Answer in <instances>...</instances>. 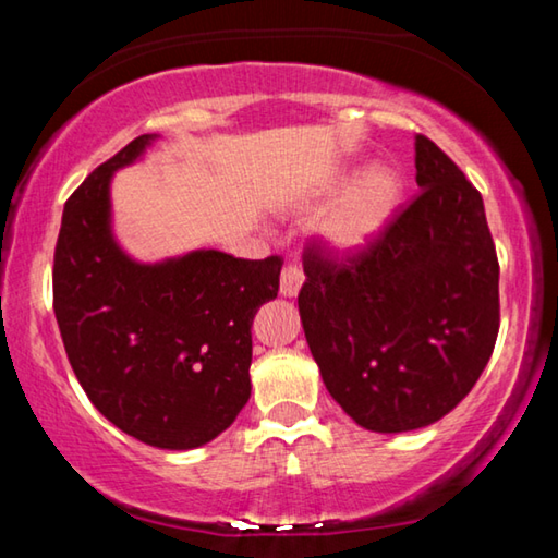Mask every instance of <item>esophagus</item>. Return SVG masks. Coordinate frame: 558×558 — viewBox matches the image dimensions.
Instances as JSON below:
<instances>
[{"label": "esophagus", "mask_w": 558, "mask_h": 558, "mask_svg": "<svg viewBox=\"0 0 558 558\" xmlns=\"http://www.w3.org/2000/svg\"><path fill=\"white\" fill-rule=\"evenodd\" d=\"M302 282H305V272H302L298 266H286L280 272V295L282 298H295Z\"/></svg>", "instance_id": "1"}]
</instances>
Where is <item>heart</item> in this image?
<instances>
[{
  "label": "heart",
  "mask_w": 558,
  "mask_h": 558,
  "mask_svg": "<svg viewBox=\"0 0 558 558\" xmlns=\"http://www.w3.org/2000/svg\"><path fill=\"white\" fill-rule=\"evenodd\" d=\"M339 182L327 189L335 192ZM401 177L393 167L374 162L364 167L317 221V233L337 256H356L369 248L391 223L401 202Z\"/></svg>",
  "instance_id": "obj_1"
}]
</instances>
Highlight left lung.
I'll use <instances>...</instances> for the list:
<instances>
[{
	"instance_id": "obj_1",
	"label": "left lung",
	"mask_w": 558,
	"mask_h": 558,
	"mask_svg": "<svg viewBox=\"0 0 558 558\" xmlns=\"http://www.w3.org/2000/svg\"><path fill=\"white\" fill-rule=\"evenodd\" d=\"M421 194L369 248L335 266L305 253L298 295L310 352L332 399L374 433L440 421L489 362L499 263L483 196L458 165L415 137Z\"/></svg>"
}]
</instances>
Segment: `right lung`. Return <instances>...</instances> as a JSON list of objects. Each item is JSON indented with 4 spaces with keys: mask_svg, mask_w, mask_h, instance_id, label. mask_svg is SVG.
<instances>
[{
    "mask_svg": "<svg viewBox=\"0 0 558 558\" xmlns=\"http://www.w3.org/2000/svg\"><path fill=\"white\" fill-rule=\"evenodd\" d=\"M159 135H140L63 206L53 313L93 405L162 450L206 446L251 399V325L278 298L280 256L243 260L199 248L140 263L112 233L110 182Z\"/></svg>",
    "mask_w": 558,
    "mask_h": 558,
    "instance_id": "obj_1",
    "label": "right lung"
}]
</instances>
